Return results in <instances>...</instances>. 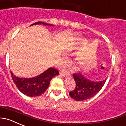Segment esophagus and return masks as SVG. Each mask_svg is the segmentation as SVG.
I'll return each mask as SVG.
<instances>
[{
  "label": "esophagus",
  "mask_w": 126,
  "mask_h": 126,
  "mask_svg": "<svg viewBox=\"0 0 126 126\" xmlns=\"http://www.w3.org/2000/svg\"><path fill=\"white\" fill-rule=\"evenodd\" d=\"M60 74L62 76H65V75H68V74H69V72L67 71L66 70H64V69H63V70H61L60 71Z\"/></svg>",
  "instance_id": "esophagus-1"
}]
</instances>
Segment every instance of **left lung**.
I'll use <instances>...</instances> for the list:
<instances>
[{"instance_id": "1", "label": "left lung", "mask_w": 126, "mask_h": 126, "mask_svg": "<svg viewBox=\"0 0 126 126\" xmlns=\"http://www.w3.org/2000/svg\"><path fill=\"white\" fill-rule=\"evenodd\" d=\"M76 82V87L69 94L76 101H83L92 98L99 92L104 85L107 79L101 81H92L87 79L80 73L73 74Z\"/></svg>"}]
</instances>
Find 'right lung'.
Segmentation results:
<instances>
[{
    "mask_svg": "<svg viewBox=\"0 0 126 126\" xmlns=\"http://www.w3.org/2000/svg\"><path fill=\"white\" fill-rule=\"evenodd\" d=\"M37 24H43L47 26L52 24L38 21L31 26ZM12 79L16 87L23 94L29 97H38L46 92L49 86L50 80L53 77L59 74V72L55 68H50L40 75L32 78H20L16 77L10 71Z\"/></svg>",
    "mask_w": 126,
    "mask_h": 126,
    "instance_id": "right-lung-1",
    "label": "right lung"
}]
</instances>
